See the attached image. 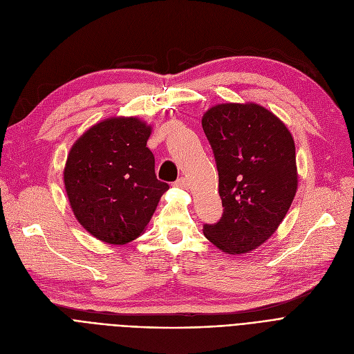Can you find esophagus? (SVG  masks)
<instances>
[{"mask_svg":"<svg viewBox=\"0 0 354 354\" xmlns=\"http://www.w3.org/2000/svg\"><path fill=\"white\" fill-rule=\"evenodd\" d=\"M175 187H178V188H185V189H187V188L189 187V182H188V179H187V178L180 176V178H178V179L175 180Z\"/></svg>","mask_w":354,"mask_h":354,"instance_id":"34e87169","label":"esophagus"}]
</instances>
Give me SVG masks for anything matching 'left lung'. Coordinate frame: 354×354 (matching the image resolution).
Returning <instances> with one entry per match:
<instances>
[{"mask_svg": "<svg viewBox=\"0 0 354 354\" xmlns=\"http://www.w3.org/2000/svg\"><path fill=\"white\" fill-rule=\"evenodd\" d=\"M202 129L212 147L224 212L203 234L219 250L245 254L280 225L297 192L295 146L286 124L255 103L209 109Z\"/></svg>", "mask_w": 354, "mask_h": 354, "instance_id": "8db88e82", "label": "left lung"}]
</instances>
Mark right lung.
<instances>
[{
	"instance_id": "1",
	"label": "right lung",
	"mask_w": 354,
	"mask_h": 354,
	"mask_svg": "<svg viewBox=\"0 0 354 354\" xmlns=\"http://www.w3.org/2000/svg\"><path fill=\"white\" fill-rule=\"evenodd\" d=\"M149 136L151 126L139 119L113 118L90 127L70 149L64 185L71 209L103 243L138 238L169 189L156 178Z\"/></svg>"
}]
</instances>
